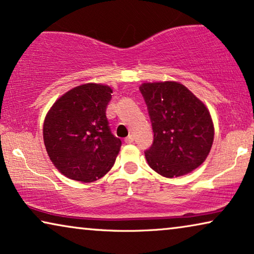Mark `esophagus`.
Returning a JSON list of instances; mask_svg holds the SVG:
<instances>
[{
  "instance_id": "34e87169",
  "label": "esophagus",
  "mask_w": 254,
  "mask_h": 254,
  "mask_svg": "<svg viewBox=\"0 0 254 254\" xmlns=\"http://www.w3.org/2000/svg\"><path fill=\"white\" fill-rule=\"evenodd\" d=\"M125 142H126V143H131V142H134L133 135H129V136H127L126 138H125Z\"/></svg>"
}]
</instances>
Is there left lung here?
Masks as SVG:
<instances>
[{"mask_svg": "<svg viewBox=\"0 0 254 254\" xmlns=\"http://www.w3.org/2000/svg\"><path fill=\"white\" fill-rule=\"evenodd\" d=\"M140 91L154 131L144 151L150 168L173 178L202 164L214 141V125L203 103L177 82L144 83Z\"/></svg>", "mask_w": 254, "mask_h": 254, "instance_id": "1", "label": "left lung"}]
</instances>
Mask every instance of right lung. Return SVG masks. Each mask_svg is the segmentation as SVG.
<instances>
[{"label":"right lung","instance_id":"obj_1","mask_svg":"<svg viewBox=\"0 0 254 254\" xmlns=\"http://www.w3.org/2000/svg\"><path fill=\"white\" fill-rule=\"evenodd\" d=\"M106 85L88 83L64 93L44 123V142L51 161L62 175L90 183L110 171L121 141L106 118L112 98Z\"/></svg>","mask_w":254,"mask_h":254}]
</instances>
